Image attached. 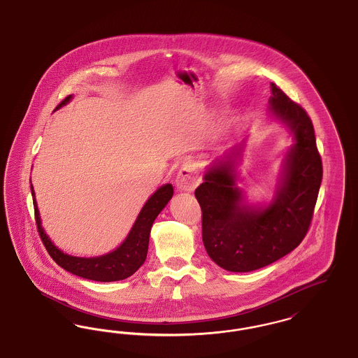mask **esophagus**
I'll return each instance as SVG.
<instances>
[{
  "mask_svg": "<svg viewBox=\"0 0 358 358\" xmlns=\"http://www.w3.org/2000/svg\"><path fill=\"white\" fill-rule=\"evenodd\" d=\"M200 177L196 171V166L192 164H185L177 174L176 187L180 192H192L199 185Z\"/></svg>",
  "mask_w": 358,
  "mask_h": 358,
  "instance_id": "obj_1",
  "label": "esophagus"
}]
</instances>
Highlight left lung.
<instances>
[{
	"instance_id": "1",
	"label": "left lung",
	"mask_w": 358,
	"mask_h": 358,
	"mask_svg": "<svg viewBox=\"0 0 358 358\" xmlns=\"http://www.w3.org/2000/svg\"><path fill=\"white\" fill-rule=\"evenodd\" d=\"M270 111L294 136L273 201L244 203L236 185L243 143L216 159L194 196L203 212V241L209 257L224 270L248 273L295 250L306 236L322 182V159L306 111L271 83Z\"/></svg>"
}]
</instances>
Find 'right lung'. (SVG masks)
I'll list each match as a JSON object with an SVG mask.
<instances>
[{
	"label": "right lung",
	"mask_w": 358,
	"mask_h": 358,
	"mask_svg": "<svg viewBox=\"0 0 358 358\" xmlns=\"http://www.w3.org/2000/svg\"><path fill=\"white\" fill-rule=\"evenodd\" d=\"M71 98L72 96L69 95L56 107V110L67 104L71 101ZM31 190L34 197V217L37 224V231L52 259L66 271L85 279L96 280V282H115V280L126 279L136 273V270L143 264L148 255L152 225L155 217L171 201L173 196L171 184H166L159 187L154 194H152V197L146 201V204L143 205L142 210L139 212L127 238H124V241L113 252L96 256V257H78V256H71L60 251L52 243L51 238L47 236V234L41 227V220L38 215V208L34 200L32 185H31Z\"/></svg>",
	"instance_id": "1"
}]
</instances>
